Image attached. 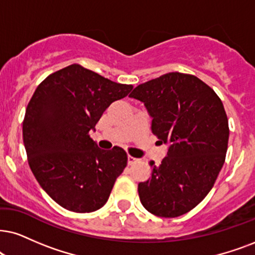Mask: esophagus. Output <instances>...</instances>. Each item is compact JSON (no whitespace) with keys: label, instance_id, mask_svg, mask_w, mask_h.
<instances>
[{"label":"esophagus","instance_id":"esophagus-1","mask_svg":"<svg viewBox=\"0 0 255 255\" xmlns=\"http://www.w3.org/2000/svg\"><path fill=\"white\" fill-rule=\"evenodd\" d=\"M138 159H136V157L131 156V155H128V165H133V163L137 162Z\"/></svg>","mask_w":255,"mask_h":255}]
</instances>
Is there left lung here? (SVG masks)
Returning a JSON list of instances; mask_svg holds the SVG:
<instances>
[{"instance_id":"8db88e82","label":"left lung","mask_w":255,"mask_h":255,"mask_svg":"<svg viewBox=\"0 0 255 255\" xmlns=\"http://www.w3.org/2000/svg\"><path fill=\"white\" fill-rule=\"evenodd\" d=\"M130 98L146 106L151 131L169 144L150 178L137 187L151 214L176 218L192 211L213 188L224 166L228 119L217 93L191 74L168 73L138 85Z\"/></svg>"}]
</instances>
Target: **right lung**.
Masks as SVG:
<instances>
[{"label": "right lung", "mask_w": 255, "mask_h": 255, "mask_svg": "<svg viewBox=\"0 0 255 255\" xmlns=\"http://www.w3.org/2000/svg\"><path fill=\"white\" fill-rule=\"evenodd\" d=\"M131 89L74 63L50 74L34 92L22 127L28 162L40 186L63 208L89 213L107 202L127 166V153L118 146L101 149L89 131Z\"/></svg>", "instance_id": "add662e5"}]
</instances>
